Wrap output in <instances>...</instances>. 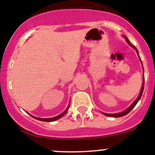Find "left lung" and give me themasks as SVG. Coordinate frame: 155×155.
Returning a JSON list of instances; mask_svg holds the SVG:
<instances>
[{
    "label": "left lung",
    "instance_id": "1",
    "mask_svg": "<svg viewBox=\"0 0 155 155\" xmlns=\"http://www.w3.org/2000/svg\"><path fill=\"white\" fill-rule=\"evenodd\" d=\"M123 37H124V39H125V40H126V41L127 42V43H128V44H129L130 46H131V47H133V48H134V49L136 50V51H137V54H138V56H139V58H140V61H141V63H142L141 58H140V54H139V52H138V50H137V48H136L135 46H134V45H132V44H131V43H130V42L129 41V40H128V39H127V37L126 36H123ZM142 64H143V63H142ZM143 71H144V69H143ZM143 74H144V73H143ZM144 84H145V78L143 77V85H142L141 91H140V94H139V96L137 97V99H136L135 101H134V102H133V104H131V105L130 106V107H128L127 109H125V110H124V111H123V112H118V113H114V114H109V113H105V112H102V113L104 114V115H107V116H109V117H113V118H118V117H122V116H124V115H126L127 114H128V113H129V112H130V111L132 110L133 109H134V107H135V106L137 105V103H138V101H140V98H141V97H142V94H143V89H144Z\"/></svg>",
    "mask_w": 155,
    "mask_h": 155
}]
</instances>
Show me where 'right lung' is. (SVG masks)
I'll list each match as a JSON object with an SVG mask.
<instances>
[{
	"label": "right lung",
	"mask_w": 155,
	"mask_h": 155,
	"mask_svg": "<svg viewBox=\"0 0 155 155\" xmlns=\"http://www.w3.org/2000/svg\"><path fill=\"white\" fill-rule=\"evenodd\" d=\"M70 103H69V104H68V107H67V109H65V110L64 111V112H62V113H61L60 115H57V116L53 117V118H37V117L33 116V115H31V116H32L33 118H35V119L39 120V121H47V122H50V121H56V120H58V119H59V118H61L62 116H64V115L65 114L67 113V112H68V109H69V107H70Z\"/></svg>",
	"instance_id": "obj_1"
}]
</instances>
